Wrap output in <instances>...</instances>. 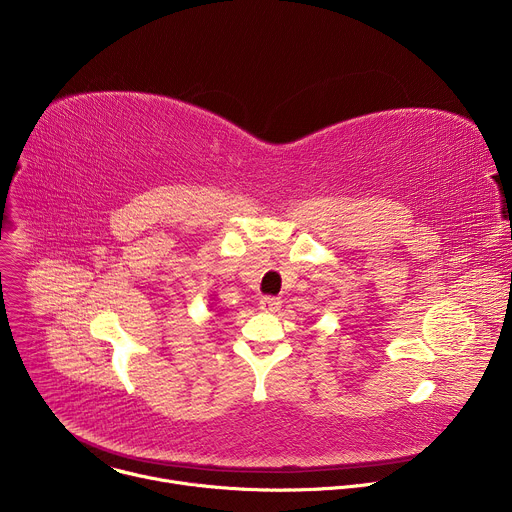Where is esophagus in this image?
<instances>
[{"label":"esophagus","instance_id":"34e87169","mask_svg":"<svg viewBox=\"0 0 512 512\" xmlns=\"http://www.w3.org/2000/svg\"><path fill=\"white\" fill-rule=\"evenodd\" d=\"M259 308L265 310V312H277L281 308V300L279 298H271V296H265L259 300Z\"/></svg>","mask_w":512,"mask_h":512}]
</instances>
